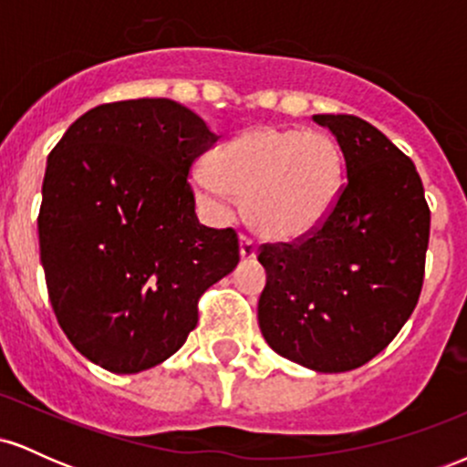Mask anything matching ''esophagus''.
Returning <instances> with one entry per match:
<instances>
[{"mask_svg":"<svg viewBox=\"0 0 467 467\" xmlns=\"http://www.w3.org/2000/svg\"><path fill=\"white\" fill-rule=\"evenodd\" d=\"M239 256H241V261H244V264H248V261H254V259H256V245H254V241L248 239V237H241Z\"/></svg>","mask_w":467,"mask_h":467,"instance_id":"obj_1","label":"esophagus"}]
</instances>
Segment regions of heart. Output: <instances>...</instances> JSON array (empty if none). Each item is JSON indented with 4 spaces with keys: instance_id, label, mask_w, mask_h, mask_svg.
<instances>
[{
    "instance_id": "obj_1",
    "label": "heart",
    "mask_w": 467,
    "mask_h": 467,
    "mask_svg": "<svg viewBox=\"0 0 467 467\" xmlns=\"http://www.w3.org/2000/svg\"><path fill=\"white\" fill-rule=\"evenodd\" d=\"M342 184L345 155L334 136L276 125L248 127L192 171L208 215L228 219L237 195L248 226L275 244H294L323 226Z\"/></svg>"
}]
</instances>
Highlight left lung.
Here are the masks:
<instances>
[{"label":"left lung","instance_id":"obj_1","mask_svg":"<svg viewBox=\"0 0 467 467\" xmlns=\"http://www.w3.org/2000/svg\"><path fill=\"white\" fill-rule=\"evenodd\" d=\"M345 155L347 184L323 226L264 245L259 327L278 356L318 373L362 367L398 336L423 283L431 211L410 158L367 120L316 114Z\"/></svg>","mask_w":467,"mask_h":467}]
</instances>
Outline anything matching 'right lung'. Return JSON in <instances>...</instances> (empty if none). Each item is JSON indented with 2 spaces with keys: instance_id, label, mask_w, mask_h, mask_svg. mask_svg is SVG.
<instances>
[{
  "instance_id": "add662e5",
  "label": "right lung",
  "mask_w": 467,
  "mask_h": 467,
  "mask_svg": "<svg viewBox=\"0 0 467 467\" xmlns=\"http://www.w3.org/2000/svg\"><path fill=\"white\" fill-rule=\"evenodd\" d=\"M217 144L171 99L99 105L47 155L39 248L67 340L111 373L173 356L197 325V298L239 264L233 228L202 226L186 182Z\"/></svg>"
}]
</instances>
